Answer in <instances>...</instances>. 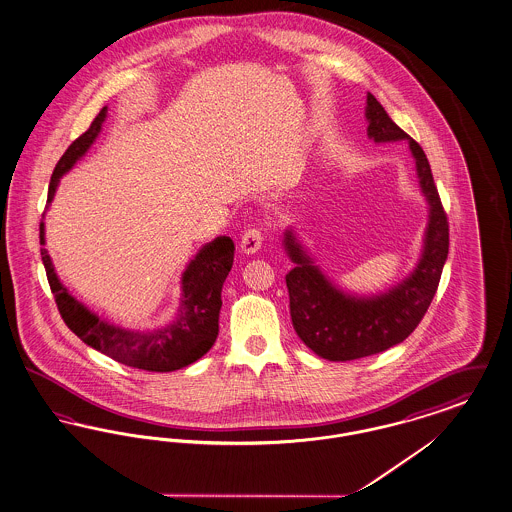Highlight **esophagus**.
Segmentation results:
<instances>
[{
  "label": "esophagus",
  "mask_w": 512,
  "mask_h": 512,
  "mask_svg": "<svg viewBox=\"0 0 512 512\" xmlns=\"http://www.w3.org/2000/svg\"><path fill=\"white\" fill-rule=\"evenodd\" d=\"M261 246H263V232H261V228H249V230L242 234V240H240L242 253L255 255L261 249Z\"/></svg>",
  "instance_id": "obj_1"
}]
</instances>
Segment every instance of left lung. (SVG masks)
I'll return each mask as SVG.
<instances>
[{"instance_id":"left-lung-1","label":"left lung","mask_w":512,"mask_h":512,"mask_svg":"<svg viewBox=\"0 0 512 512\" xmlns=\"http://www.w3.org/2000/svg\"><path fill=\"white\" fill-rule=\"evenodd\" d=\"M366 122L373 143L409 144L429 219L413 270L398 284L371 295L337 286L310 255L297 230L289 226L284 232L282 246L295 265L286 276L293 328L314 354L329 362L379 354L409 337L432 303L450 247L448 219L423 148L390 120L371 93L366 97Z\"/></svg>"}]
</instances>
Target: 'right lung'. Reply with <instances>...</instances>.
Listing matches in <instances>:
<instances>
[{
  "label": "right lung",
  "instance_id": "obj_1",
  "mask_svg": "<svg viewBox=\"0 0 512 512\" xmlns=\"http://www.w3.org/2000/svg\"><path fill=\"white\" fill-rule=\"evenodd\" d=\"M106 116L108 108L104 106L91 127L62 154L49 184L47 207L53 202L62 177L82 160L99 139ZM40 244L45 246L43 221L40 225ZM41 261L62 320L85 345L129 368L164 373L194 364L213 347L219 335V312L223 307L221 291L234 261V242L228 236H217L213 242L198 249L181 276V297L175 314L164 326L152 329L125 328L122 324H114L108 318H103L78 301L70 289L62 284L45 247H41Z\"/></svg>",
  "mask_w": 512,
  "mask_h": 512
}]
</instances>
